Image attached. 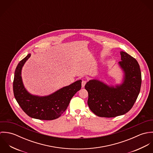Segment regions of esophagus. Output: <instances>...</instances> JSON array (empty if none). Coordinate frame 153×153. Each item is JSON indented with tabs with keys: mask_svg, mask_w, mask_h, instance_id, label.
<instances>
[{
	"mask_svg": "<svg viewBox=\"0 0 153 153\" xmlns=\"http://www.w3.org/2000/svg\"><path fill=\"white\" fill-rule=\"evenodd\" d=\"M86 83H87V81H85V80H83L82 81V87L84 88L85 87V84H86Z\"/></svg>",
	"mask_w": 153,
	"mask_h": 153,
	"instance_id": "obj_1",
	"label": "esophagus"
}]
</instances>
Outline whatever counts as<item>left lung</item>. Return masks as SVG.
<instances>
[{"instance_id": "8db88e82", "label": "left lung", "mask_w": 153, "mask_h": 153, "mask_svg": "<svg viewBox=\"0 0 153 153\" xmlns=\"http://www.w3.org/2000/svg\"><path fill=\"white\" fill-rule=\"evenodd\" d=\"M118 62L124 73L120 85L108 86L97 79L85 85L88 92V105L92 112L101 117L111 118L124 115L133 107L140 91L141 73L137 60L127 53L120 52Z\"/></svg>"}]
</instances>
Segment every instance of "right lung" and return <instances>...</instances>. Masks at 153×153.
I'll list each match as a JSON object with an SVG mask.
<instances>
[{
	"label": "right lung",
	"instance_id": "obj_1",
	"mask_svg": "<svg viewBox=\"0 0 153 153\" xmlns=\"http://www.w3.org/2000/svg\"><path fill=\"white\" fill-rule=\"evenodd\" d=\"M30 56L29 53L15 69L13 82L15 98L22 110L31 118L42 120L56 119L65 111L71 98L81 89L82 81L78 80L48 96L33 95L24 87L21 76L22 67Z\"/></svg>",
	"mask_w": 153,
	"mask_h": 153
}]
</instances>
